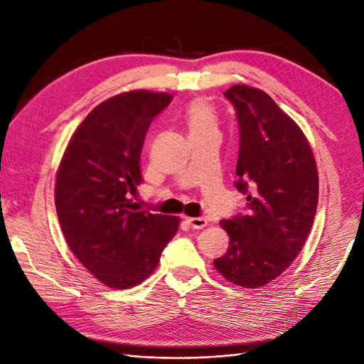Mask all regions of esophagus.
Segmentation results:
<instances>
[{
	"label": "esophagus",
	"instance_id": "esophagus-1",
	"mask_svg": "<svg viewBox=\"0 0 364 364\" xmlns=\"http://www.w3.org/2000/svg\"><path fill=\"white\" fill-rule=\"evenodd\" d=\"M187 223L191 225V229H204L207 225L205 218H187Z\"/></svg>",
	"mask_w": 364,
	"mask_h": 364
}]
</instances>
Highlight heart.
I'll return each mask as SVG.
<instances>
[{
    "mask_svg": "<svg viewBox=\"0 0 364 364\" xmlns=\"http://www.w3.org/2000/svg\"><path fill=\"white\" fill-rule=\"evenodd\" d=\"M187 124L190 129V135L216 131V117L207 102L198 100L193 101L188 106Z\"/></svg>",
    "mask_w": 364,
    "mask_h": 364,
    "instance_id": "obj_1",
    "label": "heart"
}]
</instances>
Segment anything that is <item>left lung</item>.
Instances as JSON below:
<instances>
[{"label": "left lung", "mask_w": 364, "mask_h": 364, "mask_svg": "<svg viewBox=\"0 0 364 364\" xmlns=\"http://www.w3.org/2000/svg\"><path fill=\"white\" fill-rule=\"evenodd\" d=\"M224 96L238 119L235 187L247 205L246 213L221 221L230 245L213 264L232 284L258 288L302 250L316 215L318 169L301 127L268 93L233 85Z\"/></svg>", "instance_id": "1"}]
</instances>
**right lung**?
Masks as SVG:
<instances>
[{"label": "right lung", "instance_id": "add662e5", "mask_svg": "<svg viewBox=\"0 0 364 364\" xmlns=\"http://www.w3.org/2000/svg\"><path fill=\"white\" fill-rule=\"evenodd\" d=\"M171 95L127 92L96 106L73 134L55 177V210L71 252L104 285L141 284L157 268L179 218L139 210L148 129Z\"/></svg>", "mask_w": 364, "mask_h": 364}]
</instances>
